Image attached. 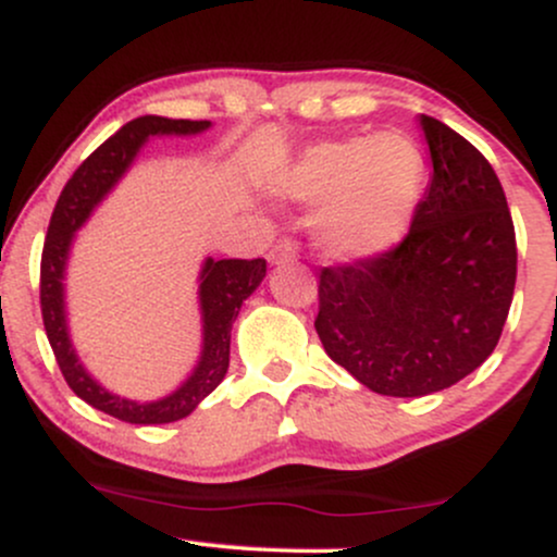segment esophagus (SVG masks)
Wrapping results in <instances>:
<instances>
[{"label":"esophagus","instance_id":"esophagus-1","mask_svg":"<svg viewBox=\"0 0 557 557\" xmlns=\"http://www.w3.org/2000/svg\"><path fill=\"white\" fill-rule=\"evenodd\" d=\"M293 259H296V243H293L290 238H280L270 248L272 264H285V261H293Z\"/></svg>","mask_w":557,"mask_h":557}]
</instances>
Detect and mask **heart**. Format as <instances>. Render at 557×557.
Masks as SVG:
<instances>
[{
    "label": "heart",
    "instance_id": "1",
    "mask_svg": "<svg viewBox=\"0 0 557 557\" xmlns=\"http://www.w3.org/2000/svg\"><path fill=\"white\" fill-rule=\"evenodd\" d=\"M426 181L417 140L403 133L322 140L280 177V194L298 203H327L319 240L337 259L385 251L406 233Z\"/></svg>",
    "mask_w": 557,
    "mask_h": 557
}]
</instances>
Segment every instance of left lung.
<instances>
[{"label": "left lung", "mask_w": 557, "mask_h": 557, "mask_svg": "<svg viewBox=\"0 0 557 557\" xmlns=\"http://www.w3.org/2000/svg\"><path fill=\"white\" fill-rule=\"evenodd\" d=\"M432 183L389 251L319 272L314 327L361 385L419 398L487 361L516 287V230L482 151L421 114Z\"/></svg>", "instance_id": "left-lung-1"}]
</instances>
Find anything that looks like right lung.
<instances>
[{
	"instance_id": "right-lung-1",
	"label": "right lung",
	"mask_w": 557,
	"mask_h": 557,
	"mask_svg": "<svg viewBox=\"0 0 557 557\" xmlns=\"http://www.w3.org/2000/svg\"><path fill=\"white\" fill-rule=\"evenodd\" d=\"M212 125L209 120H170L157 114L131 120L120 127L112 138H107L78 170L73 172L65 188H62L57 207L49 222L47 240L41 253V317L47 330L49 345L65 382L86 400L88 406L110 413V417L127 421V424H170V421L185 419L190 411L207 398L212 389L225 380L230 367V330L238 317L243 300L257 290L267 274L264 259H207L201 270V285H198V300H201L203 319V348L194 374L183 382L175 393L162 400L138 403L120 398L110 393L83 369L75 356L73 343L67 335L65 319V264L70 246H73L75 230L88 220L96 203L101 201L114 183L125 175L133 159L151 136H190Z\"/></svg>"
}]
</instances>
